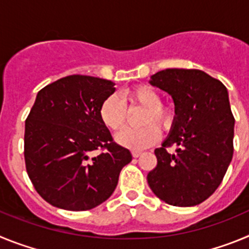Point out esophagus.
<instances>
[{
  "instance_id": "1",
  "label": "esophagus",
  "mask_w": 249,
  "mask_h": 249,
  "mask_svg": "<svg viewBox=\"0 0 249 249\" xmlns=\"http://www.w3.org/2000/svg\"><path fill=\"white\" fill-rule=\"evenodd\" d=\"M141 155H142V152H140V151H132V156H133V157H135V158L140 157Z\"/></svg>"
}]
</instances>
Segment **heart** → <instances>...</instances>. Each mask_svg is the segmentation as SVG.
I'll use <instances>...</instances> for the list:
<instances>
[{
	"label": "heart",
	"instance_id": "1",
	"mask_svg": "<svg viewBox=\"0 0 249 249\" xmlns=\"http://www.w3.org/2000/svg\"><path fill=\"white\" fill-rule=\"evenodd\" d=\"M122 98L129 106L146 107L142 117V123L146 126L141 128H126L116 136V141L121 146L129 149H143L152 146L160 138V127L166 128L173 120V111L168 106L160 103V94L151 86L140 85L127 89ZM122 98L117 94H109L100 106V120L108 129L117 132L124 126L127 118V109Z\"/></svg>",
	"mask_w": 249,
	"mask_h": 249
}]
</instances>
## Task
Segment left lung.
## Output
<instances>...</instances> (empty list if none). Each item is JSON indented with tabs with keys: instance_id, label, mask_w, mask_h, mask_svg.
I'll list each match as a JSON object with an SVG mask.
<instances>
[{
	"instance_id": "8db88e82",
	"label": "left lung",
	"mask_w": 249,
	"mask_h": 249,
	"mask_svg": "<svg viewBox=\"0 0 249 249\" xmlns=\"http://www.w3.org/2000/svg\"><path fill=\"white\" fill-rule=\"evenodd\" d=\"M149 83L173 98L176 113L168 137L155 149L149 188L171 206H197L218 188L232 160L234 117L227 89L206 72L184 68L157 72ZM173 144L176 153L169 154Z\"/></svg>"
}]
</instances>
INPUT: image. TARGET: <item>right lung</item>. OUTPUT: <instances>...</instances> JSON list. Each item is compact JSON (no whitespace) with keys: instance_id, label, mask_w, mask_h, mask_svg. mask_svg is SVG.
Wrapping results in <instances>:
<instances>
[{"instance_id":"right-lung-1","label":"right lung","mask_w":249,"mask_h":249,"mask_svg":"<svg viewBox=\"0 0 249 249\" xmlns=\"http://www.w3.org/2000/svg\"><path fill=\"white\" fill-rule=\"evenodd\" d=\"M116 91L98 77H63L37 93L25 124V162L35 190L52 206L87 211L108 199L131 152L113 142L100 106ZM105 151L98 156L94 150Z\"/></svg>"}]
</instances>
